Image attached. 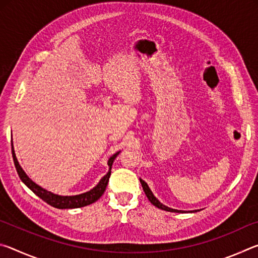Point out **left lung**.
I'll return each instance as SVG.
<instances>
[{"label": "left lung", "mask_w": 258, "mask_h": 258, "mask_svg": "<svg viewBox=\"0 0 258 258\" xmlns=\"http://www.w3.org/2000/svg\"><path fill=\"white\" fill-rule=\"evenodd\" d=\"M140 182H141V184H142V187H143V191H145V194H146V196L148 197V199H149V202L154 205V206H156V207H158V208H160V209H163V211H166V212H173V213H185L184 211H177V209H173V208H169V207H167V206H165L164 204H161L158 199H157L155 196H154V194H152L151 192V190H150V187L148 186V184L147 183L143 181V180H141V178H140ZM195 212H197V211H191L190 213H195Z\"/></svg>", "instance_id": "8db88e82"}]
</instances>
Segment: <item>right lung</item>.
Segmentation results:
<instances>
[{"mask_svg": "<svg viewBox=\"0 0 258 258\" xmlns=\"http://www.w3.org/2000/svg\"><path fill=\"white\" fill-rule=\"evenodd\" d=\"M11 149H12V157H14V163H15L17 172H18L20 180L23 181L25 184L27 185L29 189L37 196V197H40L42 200H44L45 203L51 205V206L59 208V209L80 208V207H84V206H87V205H91V204L97 202V200L103 195L104 190H106L107 184L109 182V177H110V174H111L112 163L120 152V151L116 152L115 155H112L110 158H109L108 173L101 178V180H100V182L93 187V189H91L87 192H84V194L76 195V196H59V195L52 194L51 191L43 189L42 186H40L38 184H36V183L30 180V178L27 176V174L24 172V169L21 168V166L18 163V159H17L16 154H15V149H14V145H12V141H11Z\"/></svg>", "mask_w": 258, "mask_h": 258, "instance_id": "add662e5", "label": "right lung"}]
</instances>
